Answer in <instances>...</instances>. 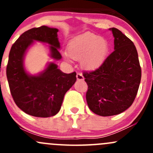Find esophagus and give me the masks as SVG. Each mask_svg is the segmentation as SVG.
<instances>
[{
	"label": "esophagus",
	"instance_id": "esophagus-1",
	"mask_svg": "<svg viewBox=\"0 0 153 153\" xmlns=\"http://www.w3.org/2000/svg\"><path fill=\"white\" fill-rule=\"evenodd\" d=\"M76 78H77V80H78V81H83V80L84 79V76H83V75L81 73V72H78V73H77Z\"/></svg>",
	"mask_w": 153,
	"mask_h": 153
}]
</instances>
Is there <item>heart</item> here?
I'll return each instance as SVG.
<instances>
[{
	"label": "heart",
	"mask_w": 153,
	"mask_h": 153,
	"mask_svg": "<svg viewBox=\"0 0 153 153\" xmlns=\"http://www.w3.org/2000/svg\"><path fill=\"white\" fill-rule=\"evenodd\" d=\"M108 51L107 41L92 32H87L72 39L67 49L68 55L72 58H82V66L87 69L99 67L105 60Z\"/></svg>",
	"instance_id": "obj_1"
}]
</instances>
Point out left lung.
Masks as SVG:
<instances>
[{
	"mask_svg": "<svg viewBox=\"0 0 153 153\" xmlns=\"http://www.w3.org/2000/svg\"><path fill=\"white\" fill-rule=\"evenodd\" d=\"M111 30L115 38V50L98 69L83 72L88 85V106L101 116L118 115L132 105L141 78L138 52L133 42L118 29Z\"/></svg>",
	"mask_w": 153,
	"mask_h": 153,
	"instance_id": "left-lung-1",
	"label": "left lung"
}]
</instances>
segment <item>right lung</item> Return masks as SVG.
<instances>
[{
    "label": "right lung",
    "mask_w": 153,
    "mask_h": 153,
    "mask_svg": "<svg viewBox=\"0 0 153 153\" xmlns=\"http://www.w3.org/2000/svg\"><path fill=\"white\" fill-rule=\"evenodd\" d=\"M58 32L46 26L30 29L18 38L10 49L7 77L11 95L15 104L32 116L47 118L56 115L64 95L76 81V72L64 73L53 63L38 76L29 75L24 70V55L33 41L50 44L52 58L61 59Z\"/></svg>",
    "instance_id": "add662e5"
}]
</instances>
